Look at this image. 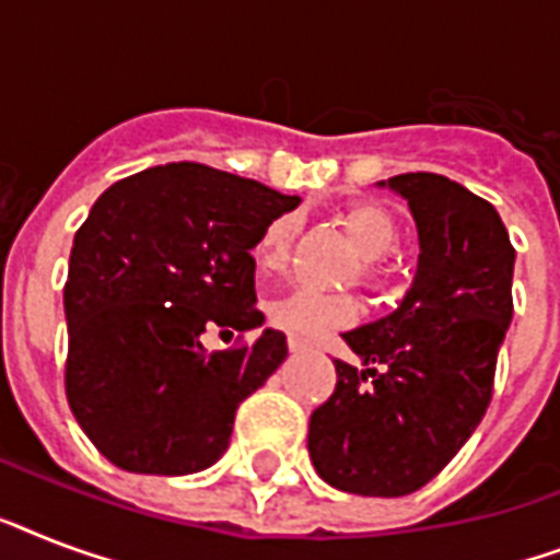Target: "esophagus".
<instances>
[{"mask_svg": "<svg viewBox=\"0 0 560 560\" xmlns=\"http://www.w3.org/2000/svg\"><path fill=\"white\" fill-rule=\"evenodd\" d=\"M288 349L296 354V351H305V342L299 340V337H288Z\"/></svg>", "mask_w": 560, "mask_h": 560, "instance_id": "esophagus-1", "label": "esophagus"}]
</instances>
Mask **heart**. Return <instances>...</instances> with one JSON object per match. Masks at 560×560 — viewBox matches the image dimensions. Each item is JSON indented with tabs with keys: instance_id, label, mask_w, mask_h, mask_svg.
I'll return each mask as SVG.
<instances>
[{
	"instance_id": "b5f03b06",
	"label": "heart",
	"mask_w": 560,
	"mask_h": 560,
	"mask_svg": "<svg viewBox=\"0 0 560 560\" xmlns=\"http://www.w3.org/2000/svg\"><path fill=\"white\" fill-rule=\"evenodd\" d=\"M342 226L351 235V241L358 244L360 255L366 258V270H363V279L372 290H392V276L389 270H383L377 258H383L386 253L395 249L398 244V223L392 218L389 211L381 209V206H372V202H358V206H349L342 211ZM293 235H296V220L293 214H279L272 218L267 226L261 229V235L253 246L255 267L264 272L281 270L288 264L290 244H293ZM358 314L354 307V299L342 296V293H319V290L299 288L290 290L284 296L272 299L267 305V316L270 323L281 331H288L290 337H299V340H316L323 334L334 331V328H342L349 325Z\"/></svg>"
}]
</instances>
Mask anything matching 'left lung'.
I'll return each instance as SVG.
<instances>
[{
	"mask_svg": "<svg viewBox=\"0 0 560 560\" xmlns=\"http://www.w3.org/2000/svg\"><path fill=\"white\" fill-rule=\"evenodd\" d=\"M389 188L416 218V281L395 314L342 334L366 369L334 360L337 386L307 427L316 474L360 497L412 494L459 453L514 314V246L494 206L427 171Z\"/></svg>",
	"mask_w": 560,
	"mask_h": 560,
	"instance_id": "8db88e82",
	"label": "left lung"
}]
</instances>
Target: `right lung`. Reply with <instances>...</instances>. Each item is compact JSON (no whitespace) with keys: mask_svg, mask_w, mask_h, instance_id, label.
Here are the masks:
<instances>
[{"mask_svg":"<svg viewBox=\"0 0 560 560\" xmlns=\"http://www.w3.org/2000/svg\"><path fill=\"white\" fill-rule=\"evenodd\" d=\"M299 197L200 162L118 179L74 232L63 288L66 398L116 468L206 470L226 453L241 400L288 358L281 331L226 351L202 334L249 331L255 246Z\"/></svg>","mask_w":560,"mask_h":560,"instance_id":"right-lung-1","label":"right lung"}]
</instances>
